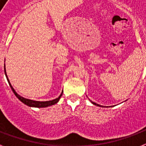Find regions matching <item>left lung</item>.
<instances>
[{
    "label": "left lung",
    "mask_w": 146,
    "mask_h": 146,
    "mask_svg": "<svg viewBox=\"0 0 146 146\" xmlns=\"http://www.w3.org/2000/svg\"><path fill=\"white\" fill-rule=\"evenodd\" d=\"M91 102H92V104H95V105H97V106H101V105H99V104H96V103H95V102H92V101H91Z\"/></svg>",
    "instance_id": "8db88e82"
}]
</instances>
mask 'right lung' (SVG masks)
<instances>
[{
  "instance_id": "1",
  "label": "right lung",
  "mask_w": 146,
  "mask_h": 146,
  "mask_svg": "<svg viewBox=\"0 0 146 146\" xmlns=\"http://www.w3.org/2000/svg\"><path fill=\"white\" fill-rule=\"evenodd\" d=\"M4 73H5L6 77H7V81L8 82H9V85H10V88H11V89H12V91L13 92V93L15 94V96H17V97L19 98V101H21L23 104H26V105H28V106L29 107H35V108H46V107L51 106V105H53V104H57V102H59L60 98L62 94H63V92H62L61 94H60V96L58 98H55V99L54 100H51V101H47V102H38V101H33V100L28 99V98H25L22 97V96H20L19 95H18V94L16 92V91L14 90V89L13 88L11 84H10V81H9V79H8L7 77V73H6L5 64H4Z\"/></svg>"
}]
</instances>
